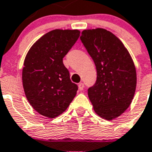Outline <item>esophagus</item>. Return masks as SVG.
<instances>
[{
    "label": "esophagus",
    "instance_id": "1",
    "mask_svg": "<svg viewBox=\"0 0 152 152\" xmlns=\"http://www.w3.org/2000/svg\"><path fill=\"white\" fill-rule=\"evenodd\" d=\"M78 86H79L80 90H83V89H84V88H85V85H84V83H80L79 85H78Z\"/></svg>",
    "mask_w": 152,
    "mask_h": 152
}]
</instances>
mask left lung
I'll return each instance as SVG.
<instances>
[{"instance_id": "left-lung-1", "label": "left lung", "mask_w": 152, "mask_h": 152, "mask_svg": "<svg viewBox=\"0 0 152 152\" xmlns=\"http://www.w3.org/2000/svg\"><path fill=\"white\" fill-rule=\"evenodd\" d=\"M82 43L92 57L96 80L88 95L99 116L112 120L130 106L136 88V70L130 54L120 39L110 31L85 30Z\"/></svg>"}]
</instances>
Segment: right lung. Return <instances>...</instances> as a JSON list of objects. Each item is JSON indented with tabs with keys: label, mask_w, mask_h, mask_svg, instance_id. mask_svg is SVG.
I'll list each match as a JSON object with an SVG mask.
<instances>
[{
	"label": "right lung",
	"mask_w": 152,
	"mask_h": 152,
	"mask_svg": "<svg viewBox=\"0 0 152 152\" xmlns=\"http://www.w3.org/2000/svg\"><path fill=\"white\" fill-rule=\"evenodd\" d=\"M79 37L78 30H51L36 42L26 56L22 69L25 94L31 106L49 118L64 112L78 90L63 59Z\"/></svg>",
	"instance_id": "add662e5"
}]
</instances>
